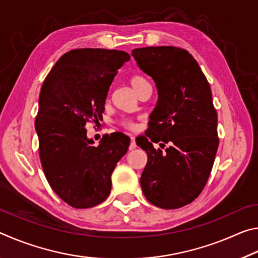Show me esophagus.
Instances as JSON below:
<instances>
[{
	"label": "esophagus",
	"mask_w": 258,
	"mask_h": 258,
	"mask_svg": "<svg viewBox=\"0 0 258 258\" xmlns=\"http://www.w3.org/2000/svg\"><path fill=\"white\" fill-rule=\"evenodd\" d=\"M135 148H137V143H135V139H134V137H131V145H130L128 149H130V150H133V149H135Z\"/></svg>",
	"instance_id": "34e87169"
}]
</instances>
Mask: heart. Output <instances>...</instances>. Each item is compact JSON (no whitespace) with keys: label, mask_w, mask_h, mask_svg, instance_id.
<instances>
[{"label":"heart","mask_w":258,"mask_h":258,"mask_svg":"<svg viewBox=\"0 0 258 258\" xmlns=\"http://www.w3.org/2000/svg\"><path fill=\"white\" fill-rule=\"evenodd\" d=\"M130 84L133 87V90L135 91V92L139 94L143 89H145V87L149 86L150 83L148 82L147 78L143 77L142 75L134 74V75L130 77ZM118 124L121 126V127H124L126 130H133L135 127L134 121L130 118H121L118 121Z\"/></svg>","instance_id":"b5f03b06"}]
</instances>
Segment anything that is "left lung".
<instances>
[{"mask_svg": "<svg viewBox=\"0 0 258 258\" xmlns=\"http://www.w3.org/2000/svg\"><path fill=\"white\" fill-rule=\"evenodd\" d=\"M132 55L158 90L146 137L137 139L148 155L142 192L157 207L180 208L202 194L215 160L220 140L211 86L196 59L181 47H141ZM152 143L169 147L163 152Z\"/></svg>", "mask_w": 258, "mask_h": 258, "instance_id": "8db88e82", "label": "left lung"}]
</instances>
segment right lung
Here are the masks:
<instances>
[{
  "label": "right lung",
  "mask_w": 258,
  "mask_h": 258,
  "mask_svg": "<svg viewBox=\"0 0 258 258\" xmlns=\"http://www.w3.org/2000/svg\"><path fill=\"white\" fill-rule=\"evenodd\" d=\"M130 58L125 51L75 49L43 82L35 119L41 164L52 190L72 207L104 202L115 166L127 152L125 134H104L97 147L85 127L102 118L109 87Z\"/></svg>",
  "instance_id": "right-lung-1"
}]
</instances>
